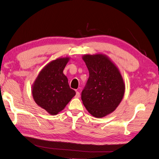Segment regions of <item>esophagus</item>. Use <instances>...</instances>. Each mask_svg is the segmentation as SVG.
Wrapping results in <instances>:
<instances>
[{"instance_id": "obj_1", "label": "esophagus", "mask_w": 159, "mask_h": 159, "mask_svg": "<svg viewBox=\"0 0 159 159\" xmlns=\"http://www.w3.org/2000/svg\"><path fill=\"white\" fill-rule=\"evenodd\" d=\"M80 97V93L78 91H76V94H75V98H79Z\"/></svg>"}]
</instances>
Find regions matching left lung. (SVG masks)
Masks as SVG:
<instances>
[{
    "mask_svg": "<svg viewBox=\"0 0 159 159\" xmlns=\"http://www.w3.org/2000/svg\"><path fill=\"white\" fill-rule=\"evenodd\" d=\"M89 76L81 91V100L95 117H105L117 107L123 98L125 84L116 66L103 54L84 55Z\"/></svg>",
    "mask_w": 159,
    "mask_h": 159,
    "instance_id": "obj_1",
    "label": "left lung"
}]
</instances>
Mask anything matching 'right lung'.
Listing matches in <instances>:
<instances>
[{
	"mask_svg": "<svg viewBox=\"0 0 159 159\" xmlns=\"http://www.w3.org/2000/svg\"><path fill=\"white\" fill-rule=\"evenodd\" d=\"M69 57H61L46 65L32 85V95L38 105L51 115L63 110L75 91L70 88L63 71Z\"/></svg>",
	"mask_w": 159,
	"mask_h": 159,
	"instance_id": "right-lung-1",
	"label": "right lung"
}]
</instances>
